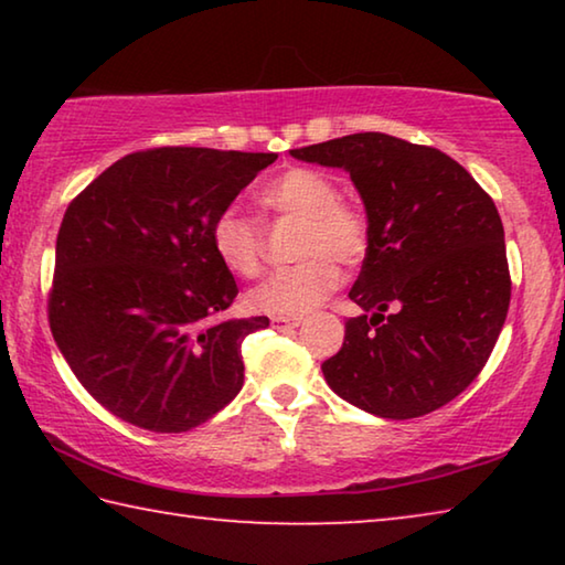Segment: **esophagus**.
I'll return each mask as SVG.
<instances>
[{
  "label": "esophagus",
  "mask_w": 565,
  "mask_h": 565,
  "mask_svg": "<svg viewBox=\"0 0 565 565\" xmlns=\"http://www.w3.org/2000/svg\"><path fill=\"white\" fill-rule=\"evenodd\" d=\"M271 323H274V329L286 331V329L301 327V319H296V317H271Z\"/></svg>",
  "instance_id": "obj_1"
}]
</instances>
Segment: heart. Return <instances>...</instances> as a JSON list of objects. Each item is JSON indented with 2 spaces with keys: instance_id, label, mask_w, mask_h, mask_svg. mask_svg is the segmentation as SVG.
Here are the masks:
<instances>
[{
  "instance_id": "obj_1",
  "label": "heart",
  "mask_w": 565,
  "mask_h": 565,
  "mask_svg": "<svg viewBox=\"0 0 565 565\" xmlns=\"http://www.w3.org/2000/svg\"><path fill=\"white\" fill-rule=\"evenodd\" d=\"M259 204L276 216L301 218L303 262L279 269L254 286L246 301L271 317H301L341 284L339 264H359L369 248V218L363 209L339 196V186L319 169L294 167L259 189ZM212 252L234 276L252 279L262 271L264 232L242 209L226 206L209 228Z\"/></svg>"
}]
</instances>
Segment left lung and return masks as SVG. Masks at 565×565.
Returning a JSON list of instances; mask_svg holds the SVG:
<instances>
[{
	"instance_id": "1",
	"label": "left lung",
	"mask_w": 565,
	"mask_h": 565,
	"mask_svg": "<svg viewBox=\"0 0 565 565\" xmlns=\"http://www.w3.org/2000/svg\"><path fill=\"white\" fill-rule=\"evenodd\" d=\"M291 157L349 171L369 218L366 259L349 291L363 313L347 321L341 351L321 363L323 379L381 418L441 408L481 374L509 313L493 199L444 151L381 131Z\"/></svg>"
}]
</instances>
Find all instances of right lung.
<instances>
[{
  "mask_svg": "<svg viewBox=\"0 0 565 565\" xmlns=\"http://www.w3.org/2000/svg\"><path fill=\"white\" fill-rule=\"evenodd\" d=\"M274 161L204 147L134 151L66 206L50 329L79 384L114 416L181 434L242 391V341L269 319H224L238 289L209 228Z\"/></svg>",
  "mask_w": 565,
  "mask_h": 565,
  "instance_id": "right-lung-1",
  "label": "right lung"
}]
</instances>
